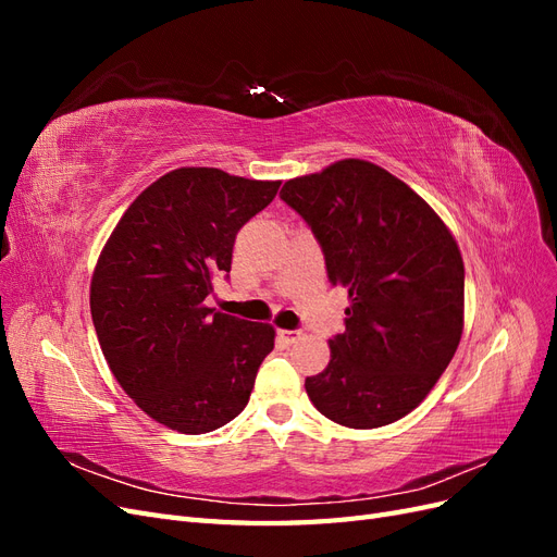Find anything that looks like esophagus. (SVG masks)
<instances>
[{"label":"esophagus","instance_id":"obj_1","mask_svg":"<svg viewBox=\"0 0 557 557\" xmlns=\"http://www.w3.org/2000/svg\"><path fill=\"white\" fill-rule=\"evenodd\" d=\"M299 330H278L276 332V336H278V342L281 344H285V346H290V344H295L297 339H299Z\"/></svg>","mask_w":557,"mask_h":557}]
</instances>
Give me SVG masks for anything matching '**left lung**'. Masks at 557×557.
Masks as SVG:
<instances>
[{
  "instance_id": "obj_1",
  "label": "left lung",
  "mask_w": 557,
  "mask_h": 557,
  "mask_svg": "<svg viewBox=\"0 0 557 557\" xmlns=\"http://www.w3.org/2000/svg\"><path fill=\"white\" fill-rule=\"evenodd\" d=\"M281 199L311 227L327 278L344 285L346 330L305 381L313 407L352 430L411 413L446 372L465 318L460 248L423 197L364 160L288 181Z\"/></svg>"
}]
</instances>
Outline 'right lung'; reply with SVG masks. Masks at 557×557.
<instances>
[{
  "label": "right lung",
  "mask_w": 557,
  "mask_h": 557,
  "mask_svg": "<svg viewBox=\"0 0 557 557\" xmlns=\"http://www.w3.org/2000/svg\"><path fill=\"white\" fill-rule=\"evenodd\" d=\"M281 181L181 166L132 201L97 260L90 311L115 381L158 423L205 434L248 404L274 327L205 305L237 232Z\"/></svg>",
  "instance_id": "add662e5"
}]
</instances>
